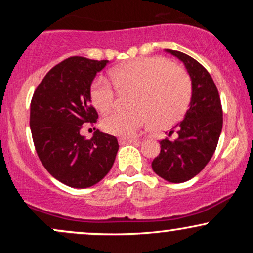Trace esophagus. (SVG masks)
Listing matches in <instances>:
<instances>
[{"label":"esophagus","mask_w":253,"mask_h":253,"mask_svg":"<svg viewBox=\"0 0 253 253\" xmlns=\"http://www.w3.org/2000/svg\"><path fill=\"white\" fill-rule=\"evenodd\" d=\"M138 139L135 138H120L119 139V144L120 145H124V144H134V143H138Z\"/></svg>","instance_id":"obj_1"}]
</instances>
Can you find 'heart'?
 Returning a JSON list of instances; mask_svg holds the SVG:
<instances>
[{
  "instance_id": "1",
  "label": "heart",
  "mask_w": 253,
  "mask_h": 253,
  "mask_svg": "<svg viewBox=\"0 0 253 253\" xmlns=\"http://www.w3.org/2000/svg\"><path fill=\"white\" fill-rule=\"evenodd\" d=\"M109 80L100 76L90 86V100L98 112L113 106L115 92L133 89L132 110H113L102 120L104 132L133 136L153 121L156 127L171 126L181 120L191 101V82L179 66L162 57H145L109 71Z\"/></svg>"
}]
</instances>
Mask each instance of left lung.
<instances>
[{
  "label": "left lung",
  "instance_id": "obj_1",
  "mask_svg": "<svg viewBox=\"0 0 253 253\" xmlns=\"http://www.w3.org/2000/svg\"><path fill=\"white\" fill-rule=\"evenodd\" d=\"M184 63L191 78V101L184 119L159 141L161 153L153 159L152 169L171 183L195 177L215 152L222 129V107L219 91L210 72L197 60L179 51L167 50Z\"/></svg>",
  "mask_w": 253,
  "mask_h": 253
}]
</instances>
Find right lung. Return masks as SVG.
Masks as SVG:
<instances>
[{"label": "right lung", "mask_w": 253, "mask_h": 253, "mask_svg": "<svg viewBox=\"0 0 253 253\" xmlns=\"http://www.w3.org/2000/svg\"><path fill=\"white\" fill-rule=\"evenodd\" d=\"M107 63L68 58L46 74L31 101L30 126L38 157L51 176L71 188L83 189L100 182L119 150L114 135L96 129L91 139H85L80 133L84 124L97 121L90 86Z\"/></svg>", "instance_id": "add662e5"}]
</instances>
